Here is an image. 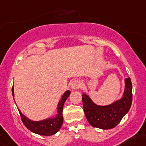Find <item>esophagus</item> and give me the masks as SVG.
Here are the masks:
<instances>
[{"instance_id": "34e87169", "label": "esophagus", "mask_w": 146, "mask_h": 146, "mask_svg": "<svg viewBox=\"0 0 146 146\" xmlns=\"http://www.w3.org/2000/svg\"><path fill=\"white\" fill-rule=\"evenodd\" d=\"M81 86V82L79 80H73L72 82L71 85H70V88H71L72 90H76L78 89V88L80 87Z\"/></svg>"}]
</instances>
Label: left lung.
Returning <instances> with one entry per match:
<instances>
[{
  "label": "left lung",
  "instance_id": "left-lung-1",
  "mask_svg": "<svg viewBox=\"0 0 146 146\" xmlns=\"http://www.w3.org/2000/svg\"><path fill=\"white\" fill-rule=\"evenodd\" d=\"M82 96L83 108L88 122L94 127L109 129L116 127L130 109L132 100V86L129 78L125 79L123 96L107 105H98L87 94Z\"/></svg>",
  "mask_w": 146,
  "mask_h": 146
}]
</instances>
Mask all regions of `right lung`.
Returning a JSON list of instances; mask_svg holds the SVG:
<instances>
[{
    "instance_id": "1",
    "label": "right lung",
    "mask_w": 146,
    "mask_h": 146,
    "mask_svg": "<svg viewBox=\"0 0 146 146\" xmlns=\"http://www.w3.org/2000/svg\"><path fill=\"white\" fill-rule=\"evenodd\" d=\"M12 96L14 97V86H12ZM70 94V92L69 90L66 91L57 104V107L56 110L57 113L51 117L45 118L41 121H33V120L29 119L21 113V110L18 108L24 125L32 132L39 134V135L51 136L55 134L60 130L63 124L64 118L62 116V110H63L64 102Z\"/></svg>"
}]
</instances>
